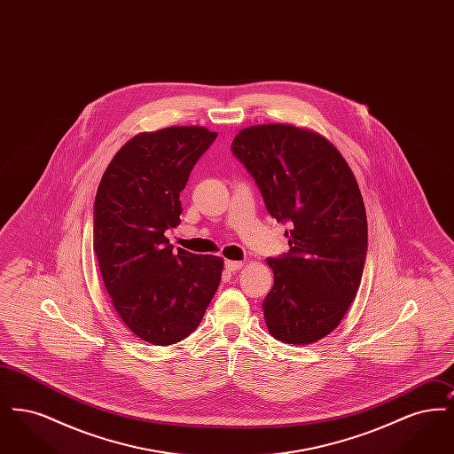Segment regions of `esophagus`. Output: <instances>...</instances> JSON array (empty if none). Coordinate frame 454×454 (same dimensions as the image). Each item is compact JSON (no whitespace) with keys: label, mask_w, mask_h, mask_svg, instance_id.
Segmentation results:
<instances>
[{"label":"esophagus","mask_w":454,"mask_h":454,"mask_svg":"<svg viewBox=\"0 0 454 454\" xmlns=\"http://www.w3.org/2000/svg\"><path fill=\"white\" fill-rule=\"evenodd\" d=\"M241 262H235V260H226L224 262V269L228 270V272H237V270H239L241 269Z\"/></svg>","instance_id":"esophagus-1"}]
</instances>
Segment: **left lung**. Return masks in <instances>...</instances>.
<instances>
[{
	"label": "left lung",
	"instance_id": "obj_1",
	"mask_svg": "<svg viewBox=\"0 0 454 454\" xmlns=\"http://www.w3.org/2000/svg\"><path fill=\"white\" fill-rule=\"evenodd\" d=\"M231 153L269 215L289 224V252L267 259V328L287 344L320 340L344 318L364 270L366 209L354 173L325 137L286 124L241 130Z\"/></svg>",
	"mask_w": 454,
	"mask_h": 454
}]
</instances>
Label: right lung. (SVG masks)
<instances>
[{"label": "right lung", "instance_id": "add662e5", "mask_svg": "<svg viewBox=\"0 0 454 454\" xmlns=\"http://www.w3.org/2000/svg\"><path fill=\"white\" fill-rule=\"evenodd\" d=\"M206 128H167L128 141L104 173L93 204V250L112 304L139 339L170 346L200 324L223 260L178 248L180 192L215 143Z\"/></svg>", "mask_w": 454, "mask_h": 454}]
</instances>
